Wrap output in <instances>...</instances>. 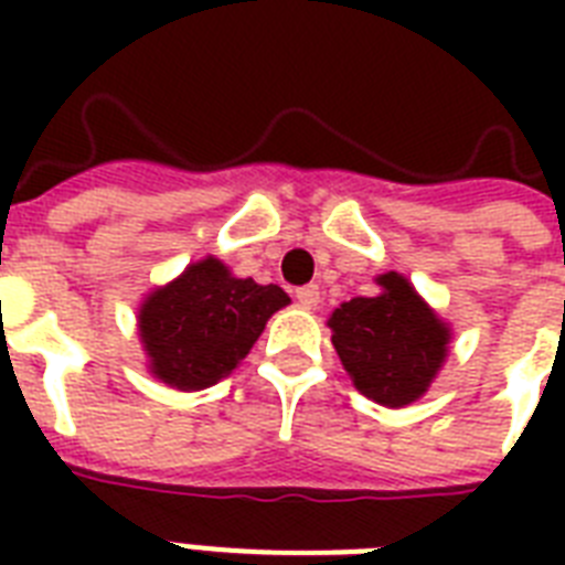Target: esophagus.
<instances>
[{
    "label": "esophagus",
    "instance_id": "esophagus-1",
    "mask_svg": "<svg viewBox=\"0 0 565 565\" xmlns=\"http://www.w3.org/2000/svg\"><path fill=\"white\" fill-rule=\"evenodd\" d=\"M296 301H299L305 310H317V305H319V287H317V284L299 287V290H296Z\"/></svg>",
    "mask_w": 565,
    "mask_h": 565
}]
</instances>
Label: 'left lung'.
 Masks as SVG:
<instances>
[{
    "label": "left lung",
    "mask_w": 565,
    "mask_h": 565,
    "mask_svg": "<svg viewBox=\"0 0 565 565\" xmlns=\"http://www.w3.org/2000/svg\"><path fill=\"white\" fill-rule=\"evenodd\" d=\"M381 292L331 313V343L366 398L404 407L430 386L448 358L451 331L398 273L377 275Z\"/></svg>",
    "instance_id": "1"
}]
</instances>
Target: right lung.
<instances>
[{"mask_svg": "<svg viewBox=\"0 0 565 565\" xmlns=\"http://www.w3.org/2000/svg\"><path fill=\"white\" fill-rule=\"evenodd\" d=\"M287 305L290 296L275 284L234 278L216 257L195 260L140 305L149 372L184 393L213 386L237 370L266 319Z\"/></svg>", "mask_w": 565, "mask_h": 565, "instance_id": "add662e5", "label": "right lung"}]
</instances>
